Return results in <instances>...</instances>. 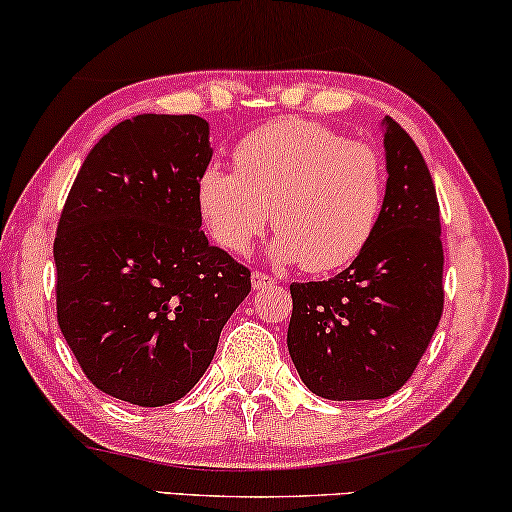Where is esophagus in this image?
Listing matches in <instances>:
<instances>
[{
	"instance_id": "1",
	"label": "esophagus",
	"mask_w": 512,
	"mask_h": 512,
	"mask_svg": "<svg viewBox=\"0 0 512 512\" xmlns=\"http://www.w3.org/2000/svg\"><path fill=\"white\" fill-rule=\"evenodd\" d=\"M277 284V279L275 277H270V275H265V272H251V286H254L256 291H261V289H270V286H275Z\"/></svg>"
}]
</instances>
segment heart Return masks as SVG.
Returning a JSON list of instances; mask_svg holds the SVG:
<instances>
[{
  "label": "heart",
  "instance_id": "1",
  "mask_svg": "<svg viewBox=\"0 0 512 512\" xmlns=\"http://www.w3.org/2000/svg\"><path fill=\"white\" fill-rule=\"evenodd\" d=\"M235 170L207 165L195 200L202 223L230 254H247L268 223L270 256L307 272L352 263L373 240L387 202V163L370 144L303 118H282L242 139Z\"/></svg>",
  "mask_w": 512,
  "mask_h": 512
}]
</instances>
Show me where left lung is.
Returning a JSON list of instances; mask_svg holds the SVG:
<instances>
[{
  "mask_svg": "<svg viewBox=\"0 0 512 512\" xmlns=\"http://www.w3.org/2000/svg\"><path fill=\"white\" fill-rule=\"evenodd\" d=\"M387 202L368 247L328 282L291 284L286 345L305 387L328 401L396 394L443 314V242L431 172L384 116Z\"/></svg>",
  "mask_w": 512,
  "mask_h": 512,
  "instance_id": "1",
  "label": "left lung"
}]
</instances>
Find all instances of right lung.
<instances>
[{"label": "right lung", "instance_id": "1", "mask_svg": "<svg viewBox=\"0 0 512 512\" xmlns=\"http://www.w3.org/2000/svg\"><path fill=\"white\" fill-rule=\"evenodd\" d=\"M212 160L200 116L118 123L76 174L53 242L58 324L90 382L160 408L191 391L251 272L205 237L195 186Z\"/></svg>", "mask_w": 512, "mask_h": 512}]
</instances>
